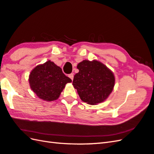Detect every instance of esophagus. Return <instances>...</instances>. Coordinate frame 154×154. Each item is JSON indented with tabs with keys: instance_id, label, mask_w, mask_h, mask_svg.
<instances>
[{
	"instance_id": "1",
	"label": "esophagus",
	"mask_w": 154,
	"mask_h": 154,
	"mask_svg": "<svg viewBox=\"0 0 154 154\" xmlns=\"http://www.w3.org/2000/svg\"><path fill=\"white\" fill-rule=\"evenodd\" d=\"M73 77H74V74L73 73H71V74L69 75V77L70 78L71 80L73 79Z\"/></svg>"
}]
</instances>
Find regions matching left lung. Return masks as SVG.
Returning a JSON list of instances; mask_svg holds the SVG:
<instances>
[{"label":"left lung","instance_id":"left-lung-1","mask_svg":"<svg viewBox=\"0 0 154 154\" xmlns=\"http://www.w3.org/2000/svg\"><path fill=\"white\" fill-rule=\"evenodd\" d=\"M79 73L75 75L73 85L81 100L97 105L106 99L115 85L113 72L97 60H83L77 65Z\"/></svg>","mask_w":154,"mask_h":154}]
</instances>
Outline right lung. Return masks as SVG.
Wrapping results in <instances>:
<instances>
[{"label": "right lung", "instance_id": "right-lung-1", "mask_svg": "<svg viewBox=\"0 0 154 154\" xmlns=\"http://www.w3.org/2000/svg\"><path fill=\"white\" fill-rule=\"evenodd\" d=\"M31 89L38 97L47 101L57 100L65 85L71 82L61 68L51 61L38 65L29 75Z\"/></svg>", "mask_w": 154, "mask_h": 154}]
</instances>
